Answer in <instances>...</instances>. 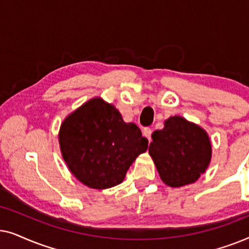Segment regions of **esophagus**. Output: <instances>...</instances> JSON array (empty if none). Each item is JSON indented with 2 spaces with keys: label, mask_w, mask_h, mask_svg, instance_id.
<instances>
[{
  "label": "esophagus",
  "mask_w": 249,
  "mask_h": 249,
  "mask_svg": "<svg viewBox=\"0 0 249 249\" xmlns=\"http://www.w3.org/2000/svg\"><path fill=\"white\" fill-rule=\"evenodd\" d=\"M151 135H152V129L151 128H144L142 129V136L148 139L151 142Z\"/></svg>",
  "instance_id": "34e87169"
}]
</instances>
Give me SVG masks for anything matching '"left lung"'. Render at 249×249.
<instances>
[{
    "label": "left lung",
    "mask_w": 249,
    "mask_h": 249,
    "mask_svg": "<svg viewBox=\"0 0 249 249\" xmlns=\"http://www.w3.org/2000/svg\"><path fill=\"white\" fill-rule=\"evenodd\" d=\"M152 139L148 153L166 186L190 185L209 168L212 142L200 125L173 115L164 121V128L153 132Z\"/></svg>",
    "instance_id": "1"
}]
</instances>
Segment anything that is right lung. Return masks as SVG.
<instances>
[{
	"mask_svg": "<svg viewBox=\"0 0 249 249\" xmlns=\"http://www.w3.org/2000/svg\"><path fill=\"white\" fill-rule=\"evenodd\" d=\"M62 158L74 178L93 189H107L124 181L135 160L148 147L147 138L132 122L101 97L76 108L61 124Z\"/></svg>",
	"mask_w": 249,
	"mask_h": 249,
	"instance_id": "right-lung-1",
	"label": "right lung"
}]
</instances>
